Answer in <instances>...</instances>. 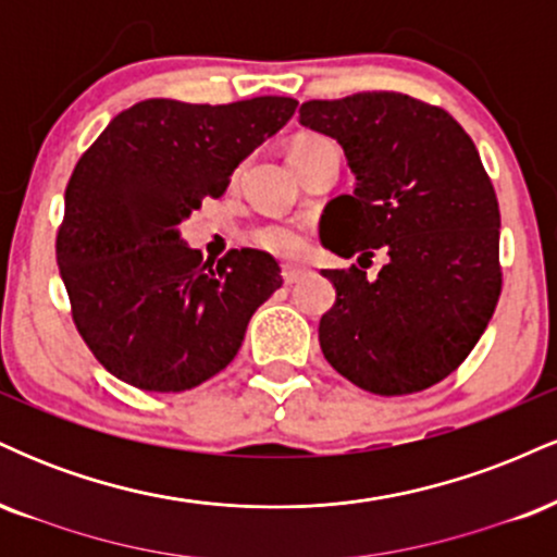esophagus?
<instances>
[{"mask_svg":"<svg viewBox=\"0 0 557 557\" xmlns=\"http://www.w3.org/2000/svg\"><path fill=\"white\" fill-rule=\"evenodd\" d=\"M306 274H309V270H304V267H290V264L283 267V280H285V285H296L298 280L306 277Z\"/></svg>","mask_w":557,"mask_h":557,"instance_id":"34e87169","label":"esophagus"}]
</instances>
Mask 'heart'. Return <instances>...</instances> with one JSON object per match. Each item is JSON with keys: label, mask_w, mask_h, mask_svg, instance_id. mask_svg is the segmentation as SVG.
Masks as SVG:
<instances>
[{"label": "heart", "mask_w": 557, "mask_h": 557, "mask_svg": "<svg viewBox=\"0 0 557 557\" xmlns=\"http://www.w3.org/2000/svg\"><path fill=\"white\" fill-rule=\"evenodd\" d=\"M309 140V138H300ZM298 140V144H300ZM253 243L264 251L274 253V257H298L304 251V235L290 225H267L253 233Z\"/></svg>", "instance_id": "b5f03b06"}]
</instances>
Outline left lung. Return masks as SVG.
<instances>
[{"label": "left lung", "mask_w": 557, "mask_h": 557, "mask_svg": "<svg viewBox=\"0 0 557 557\" xmlns=\"http://www.w3.org/2000/svg\"><path fill=\"white\" fill-rule=\"evenodd\" d=\"M300 125L343 146L354 194L324 207L319 238L359 267L322 270L335 306L324 359L374 395H411L461 367L500 298V209L474 140L440 107L395 91L300 104ZM388 259L366 277L371 257Z\"/></svg>", "instance_id": "obj_1"}]
</instances>
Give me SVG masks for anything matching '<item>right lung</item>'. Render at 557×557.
Listing matches in <instances>:
<instances>
[{"label": "right lung", "instance_id": "1", "mask_svg": "<svg viewBox=\"0 0 557 557\" xmlns=\"http://www.w3.org/2000/svg\"><path fill=\"white\" fill-rule=\"evenodd\" d=\"M298 101L146 99L120 112L75 164L57 233L73 322L107 372L149 393H183L227 367L253 311L283 285L257 248L220 261L181 238L201 198L283 127Z\"/></svg>", "mask_w": 557, "mask_h": 557}]
</instances>
